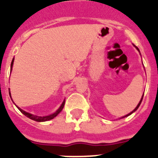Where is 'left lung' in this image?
Wrapping results in <instances>:
<instances>
[{
    "label": "left lung",
    "mask_w": 158,
    "mask_h": 158,
    "mask_svg": "<svg viewBox=\"0 0 158 158\" xmlns=\"http://www.w3.org/2000/svg\"><path fill=\"white\" fill-rule=\"evenodd\" d=\"M134 46H135V45H134ZM135 48H136V49H137V50H138V51H139V48H138V47H135ZM139 53H140V51H139ZM143 96H144V93H143V95H142V98H141V100H140V101H139V104H138V105H137V107H135V109H134V110H133V111H131V112H130V113H129V114H127V115H125V116L122 117V118H125V117H127V116H128V115H131V114H132V113H133V112H135V111H136V110H137V109H138V108H139V106H140V104H141V103H142V99H143Z\"/></svg>",
    "instance_id": "1"
}]
</instances>
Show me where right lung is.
Here are the masks:
<instances>
[{
	"label": "right lung",
	"instance_id": "right-lung-1",
	"mask_svg": "<svg viewBox=\"0 0 158 158\" xmlns=\"http://www.w3.org/2000/svg\"><path fill=\"white\" fill-rule=\"evenodd\" d=\"M13 62H14V58L12 59V63H11V71H12V65H13ZM9 96H10L11 99H12V96H11V93L10 91H9ZM65 100H63V102H62V104H61V106H60L59 107H58V109L55 112H54L53 114H51V115H47V116H38V115H33V114H31V113H28L27 112V111H23V110H22L21 108H19V107H17V106L15 104V105L17 107L18 109L19 110V111H21L22 113H23V115H25V116H27V118H31V119H32V120L34 121H36V122H45V121H48V120H51V119H52V118H54V117H56L57 115L59 114L61 111H62V110L63 109L64 107V105H65ZM13 101V100H12Z\"/></svg>",
	"mask_w": 158,
	"mask_h": 158
}]
</instances>
